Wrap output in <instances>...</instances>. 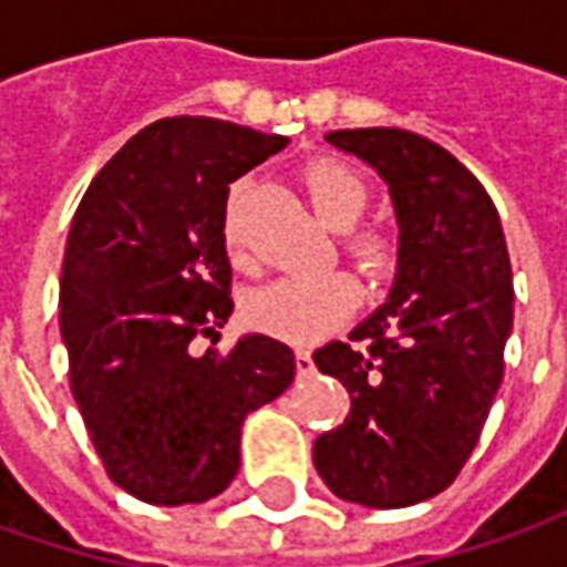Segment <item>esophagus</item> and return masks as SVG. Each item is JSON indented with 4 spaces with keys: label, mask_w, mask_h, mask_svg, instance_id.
I'll use <instances>...</instances> for the list:
<instances>
[{
    "label": "esophagus",
    "mask_w": 567,
    "mask_h": 567,
    "mask_svg": "<svg viewBox=\"0 0 567 567\" xmlns=\"http://www.w3.org/2000/svg\"><path fill=\"white\" fill-rule=\"evenodd\" d=\"M296 369H299V375H309V372L316 369L312 350H306V347H299V350H296Z\"/></svg>",
    "instance_id": "esophagus-1"
}]
</instances>
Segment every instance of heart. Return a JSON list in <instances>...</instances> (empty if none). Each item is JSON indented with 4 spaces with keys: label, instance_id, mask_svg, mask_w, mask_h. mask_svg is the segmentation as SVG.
<instances>
[{
    "label": "heart",
    "instance_id": "obj_1",
    "mask_svg": "<svg viewBox=\"0 0 567 567\" xmlns=\"http://www.w3.org/2000/svg\"><path fill=\"white\" fill-rule=\"evenodd\" d=\"M306 192L316 205L318 217L331 227L353 224L369 198V188L360 173L334 161H318L306 169ZM224 249L236 265L246 261V239L239 227L236 202H229L224 214ZM347 249L350 255H357V261L369 274H384L394 258L391 239L372 229L353 233L347 239ZM360 296L362 290L357 277L347 271L280 277L274 284L251 290L246 299V321L251 328L287 343H316L340 328L343 321H350L360 306Z\"/></svg>",
    "mask_w": 567,
    "mask_h": 567
}]
</instances>
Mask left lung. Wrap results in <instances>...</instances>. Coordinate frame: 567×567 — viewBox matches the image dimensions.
Returning a JSON list of instances; mask_svg holds the SVG:
<instances>
[{
    "mask_svg": "<svg viewBox=\"0 0 567 567\" xmlns=\"http://www.w3.org/2000/svg\"><path fill=\"white\" fill-rule=\"evenodd\" d=\"M324 142L388 186L398 271L388 299L316 365L350 391L347 420L318 435V476L343 502L406 508L454 483L505 372L512 261L498 210L457 157L403 128H340Z\"/></svg>",
    "mask_w": 567,
    "mask_h": 567,
    "instance_id": "1",
    "label": "left lung"
}]
</instances>
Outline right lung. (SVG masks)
<instances>
[{"label":"right lung","instance_id":"right-lung-1","mask_svg":"<svg viewBox=\"0 0 567 567\" xmlns=\"http://www.w3.org/2000/svg\"><path fill=\"white\" fill-rule=\"evenodd\" d=\"M284 135L210 116L142 128L87 186L65 243L59 331L81 420L110 480L147 505H198L239 473L251 410L280 398L293 350L243 334L229 353L195 338L233 312L229 183Z\"/></svg>","mask_w":567,"mask_h":567}]
</instances>
